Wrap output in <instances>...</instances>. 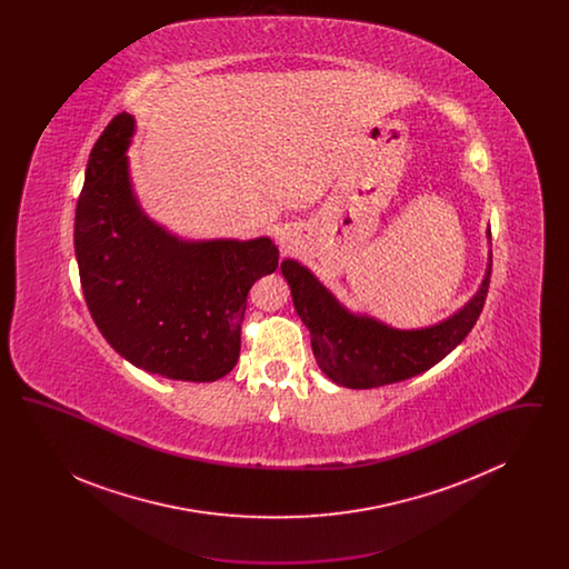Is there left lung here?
I'll list each match as a JSON object with an SVG mask.
<instances>
[{"label":"left lung","mask_w":569,"mask_h":569,"mask_svg":"<svg viewBox=\"0 0 569 569\" xmlns=\"http://www.w3.org/2000/svg\"><path fill=\"white\" fill-rule=\"evenodd\" d=\"M487 237L490 239V228ZM281 272L290 286L298 318L309 328L313 356L326 378L343 388L367 390L420 376L459 346L482 313L490 283V253L476 295L446 320L422 328H395L367 313H353L292 258L281 262Z\"/></svg>","instance_id":"1"}]
</instances>
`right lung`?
Segmentation results:
<instances>
[{
	"label": "right lung",
	"instance_id": "right-lung-1",
	"mask_svg": "<svg viewBox=\"0 0 569 569\" xmlns=\"http://www.w3.org/2000/svg\"><path fill=\"white\" fill-rule=\"evenodd\" d=\"M117 114L89 153L74 217L82 295L110 348L138 369L181 381L228 376L241 352L249 288L279 264L269 237L188 241L147 216Z\"/></svg>",
	"mask_w": 569,
	"mask_h": 569
}]
</instances>
